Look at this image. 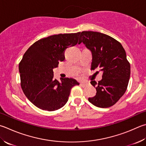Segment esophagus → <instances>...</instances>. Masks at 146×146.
<instances>
[{
	"label": "esophagus",
	"instance_id": "1",
	"mask_svg": "<svg viewBox=\"0 0 146 146\" xmlns=\"http://www.w3.org/2000/svg\"><path fill=\"white\" fill-rule=\"evenodd\" d=\"M80 86H82V87H86L87 86V83H80Z\"/></svg>",
	"mask_w": 146,
	"mask_h": 146
}]
</instances>
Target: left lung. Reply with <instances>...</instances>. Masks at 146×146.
I'll return each mask as SVG.
<instances>
[{
  "instance_id": "obj_1",
  "label": "left lung",
  "mask_w": 146,
  "mask_h": 146,
  "mask_svg": "<svg viewBox=\"0 0 146 146\" xmlns=\"http://www.w3.org/2000/svg\"><path fill=\"white\" fill-rule=\"evenodd\" d=\"M82 42L92 52L91 70L100 68L103 71L102 80L91 82L96 94L89 98V102L100 108L112 107L125 93L130 76L125 50L116 39L98 32H82Z\"/></svg>"
}]
</instances>
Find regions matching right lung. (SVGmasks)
<instances>
[{"instance_id": "add662e5", "label": "right lung", "mask_w": 146, "mask_h": 146, "mask_svg": "<svg viewBox=\"0 0 146 146\" xmlns=\"http://www.w3.org/2000/svg\"><path fill=\"white\" fill-rule=\"evenodd\" d=\"M80 33L59 34L36 41L19 63L20 85L28 100L43 110L54 111L64 106L71 89L79 85L75 79L54 78L53 69L65 59L66 48L76 45Z\"/></svg>"}]
</instances>
